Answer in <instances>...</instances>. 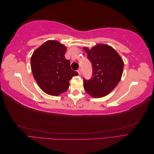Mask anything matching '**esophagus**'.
<instances>
[{
    "instance_id": "esophagus-1",
    "label": "esophagus",
    "mask_w": 154,
    "mask_h": 154,
    "mask_svg": "<svg viewBox=\"0 0 154 154\" xmlns=\"http://www.w3.org/2000/svg\"><path fill=\"white\" fill-rule=\"evenodd\" d=\"M77 71H78V74H79V75H81V74H82V69H79Z\"/></svg>"
}]
</instances>
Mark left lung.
<instances>
[{
	"label": "left lung",
	"mask_w": 154,
	"mask_h": 154,
	"mask_svg": "<svg viewBox=\"0 0 154 154\" xmlns=\"http://www.w3.org/2000/svg\"><path fill=\"white\" fill-rule=\"evenodd\" d=\"M84 50L92 67L91 79L83 78L85 91L94 97L105 96L121 80L124 67L123 60L112 48L105 44H98L91 50Z\"/></svg>",
	"instance_id": "left-lung-1"
}]
</instances>
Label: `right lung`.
<instances>
[{"instance_id":"obj_1","label":"right lung","mask_w":154,"mask_h":154,"mask_svg":"<svg viewBox=\"0 0 154 154\" xmlns=\"http://www.w3.org/2000/svg\"><path fill=\"white\" fill-rule=\"evenodd\" d=\"M66 47L55 40L45 42L36 49L31 58V71L35 80L44 92L58 96L66 92L69 80L78 75L65 58Z\"/></svg>"}]
</instances>
